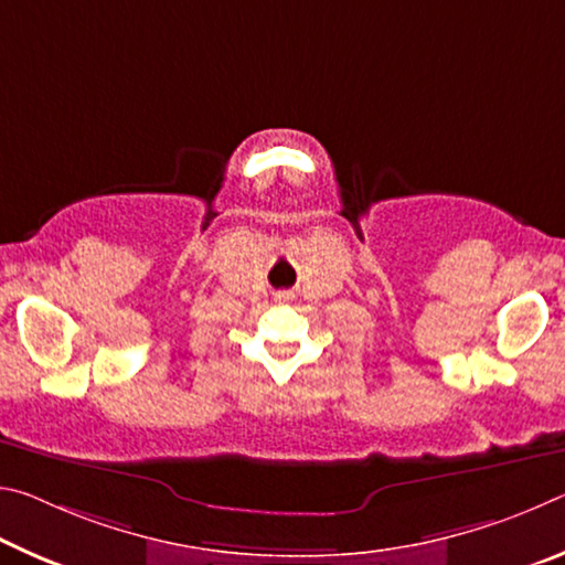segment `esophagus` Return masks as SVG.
<instances>
[{"mask_svg": "<svg viewBox=\"0 0 565 565\" xmlns=\"http://www.w3.org/2000/svg\"><path fill=\"white\" fill-rule=\"evenodd\" d=\"M290 298H292L290 292H277V300H282V302H285V300H290Z\"/></svg>", "mask_w": 565, "mask_h": 565, "instance_id": "esophagus-1", "label": "esophagus"}]
</instances>
